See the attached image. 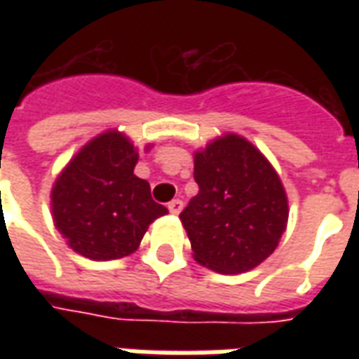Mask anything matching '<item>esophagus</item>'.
<instances>
[{
  "instance_id": "34e87169",
  "label": "esophagus",
  "mask_w": 359,
  "mask_h": 359,
  "mask_svg": "<svg viewBox=\"0 0 359 359\" xmlns=\"http://www.w3.org/2000/svg\"><path fill=\"white\" fill-rule=\"evenodd\" d=\"M169 211H171L172 215H179L180 210H182V200H172V202H169Z\"/></svg>"
}]
</instances>
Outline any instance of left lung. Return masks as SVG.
<instances>
[{
	"instance_id": "1",
	"label": "left lung",
	"mask_w": 359,
	"mask_h": 359,
	"mask_svg": "<svg viewBox=\"0 0 359 359\" xmlns=\"http://www.w3.org/2000/svg\"><path fill=\"white\" fill-rule=\"evenodd\" d=\"M198 194L180 213L194 259L236 275L275 252L288 221V200L259 149L238 134H225L194 154Z\"/></svg>"
}]
</instances>
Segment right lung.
<instances>
[{"label":"right lung","mask_w":359,"mask_h":359,"mask_svg":"<svg viewBox=\"0 0 359 359\" xmlns=\"http://www.w3.org/2000/svg\"><path fill=\"white\" fill-rule=\"evenodd\" d=\"M138 154L117 130L95 136L51 188L53 223L67 244L94 262L130 256L148 226L167 213L134 175Z\"/></svg>","instance_id":"obj_1"}]
</instances>
